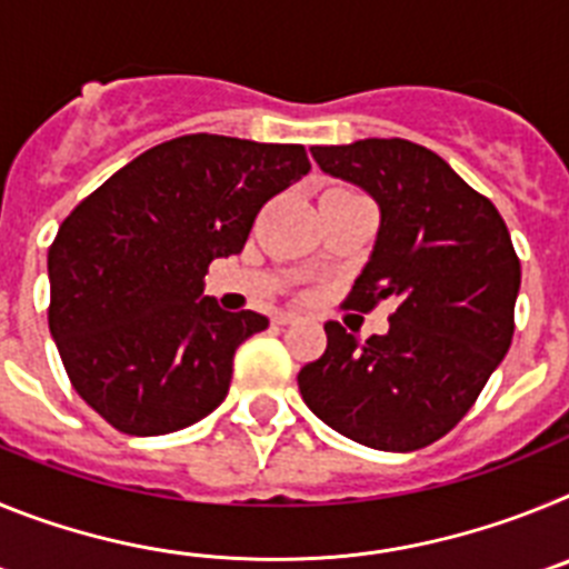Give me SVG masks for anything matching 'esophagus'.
Wrapping results in <instances>:
<instances>
[{
    "instance_id": "1",
    "label": "esophagus",
    "mask_w": 569,
    "mask_h": 569,
    "mask_svg": "<svg viewBox=\"0 0 569 569\" xmlns=\"http://www.w3.org/2000/svg\"><path fill=\"white\" fill-rule=\"evenodd\" d=\"M299 319H301L299 313H288V310H284V313H276L273 316L276 325H296V321H299Z\"/></svg>"
}]
</instances>
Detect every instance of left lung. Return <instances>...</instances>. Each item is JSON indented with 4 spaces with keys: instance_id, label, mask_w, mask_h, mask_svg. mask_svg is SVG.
<instances>
[{
    "instance_id": "obj_1",
    "label": "left lung",
    "mask_w": 569,
    "mask_h": 569,
    "mask_svg": "<svg viewBox=\"0 0 569 569\" xmlns=\"http://www.w3.org/2000/svg\"><path fill=\"white\" fill-rule=\"evenodd\" d=\"M310 153L381 213L347 305L396 299L399 308L390 330L367 341L328 321V350L301 367V399L336 433L410 453L459 425L510 350L519 256L496 204L433 150L359 139Z\"/></svg>"
}]
</instances>
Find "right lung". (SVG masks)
I'll return each instance as SVG.
<instances>
[{
    "instance_id": "obj_1",
    "label": "right lung",
    "mask_w": 569,
    "mask_h": 569,
    "mask_svg": "<svg viewBox=\"0 0 569 569\" xmlns=\"http://www.w3.org/2000/svg\"><path fill=\"white\" fill-rule=\"evenodd\" d=\"M301 144L193 133L144 150L79 202L48 250L50 336L108 425L162 436L228 396L236 347L268 316L204 296L261 204L308 176Z\"/></svg>"
}]
</instances>
